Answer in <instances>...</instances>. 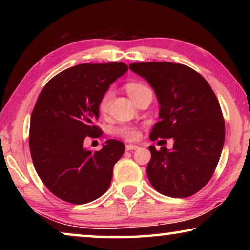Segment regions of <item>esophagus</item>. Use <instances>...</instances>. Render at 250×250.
Wrapping results in <instances>:
<instances>
[{"label": "esophagus", "mask_w": 250, "mask_h": 250, "mask_svg": "<svg viewBox=\"0 0 250 250\" xmlns=\"http://www.w3.org/2000/svg\"><path fill=\"white\" fill-rule=\"evenodd\" d=\"M138 146L135 145H125V150L126 151H132V150H137L138 149Z\"/></svg>", "instance_id": "obj_1"}]
</instances>
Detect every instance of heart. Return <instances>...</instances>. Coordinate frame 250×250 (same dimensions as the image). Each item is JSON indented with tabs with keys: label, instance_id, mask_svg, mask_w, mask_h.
Here are the masks:
<instances>
[{
	"label": "heart",
	"instance_id": "obj_1",
	"mask_svg": "<svg viewBox=\"0 0 250 250\" xmlns=\"http://www.w3.org/2000/svg\"><path fill=\"white\" fill-rule=\"evenodd\" d=\"M125 88L132 100H134L137 97L142 95L143 92L150 90L145 83H138V82L126 83ZM112 98H113V91L111 89H108L103 96H101V98L99 100V104H98L99 111L101 113H105L108 111ZM116 134L119 135L121 138H125V140L132 141L139 137V129L132 125H122L116 129Z\"/></svg>",
	"mask_w": 250,
	"mask_h": 250
}]
</instances>
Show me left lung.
Listing matches in <instances>:
<instances>
[{"label": "left lung", "instance_id": "obj_1", "mask_svg": "<svg viewBox=\"0 0 250 250\" xmlns=\"http://www.w3.org/2000/svg\"><path fill=\"white\" fill-rule=\"evenodd\" d=\"M130 69L155 91L160 121L151 131L152 141L174 139L173 149L149 146L146 174L163 195L188 197L208 183L221 158L225 122L221 105L203 76L182 64L134 62Z\"/></svg>", "mask_w": 250, "mask_h": 250}]
</instances>
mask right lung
<instances>
[{
  "mask_svg": "<svg viewBox=\"0 0 250 250\" xmlns=\"http://www.w3.org/2000/svg\"><path fill=\"white\" fill-rule=\"evenodd\" d=\"M128 70L124 62L82 64L45 84L31 117L29 150L37 174L50 192L71 204H86L107 192L125 145L108 140L99 151L84 138L103 135L96 122L99 100Z\"/></svg>",
  "mask_w": 250,
  "mask_h": 250,
  "instance_id": "obj_1",
  "label": "right lung"
}]
</instances>
